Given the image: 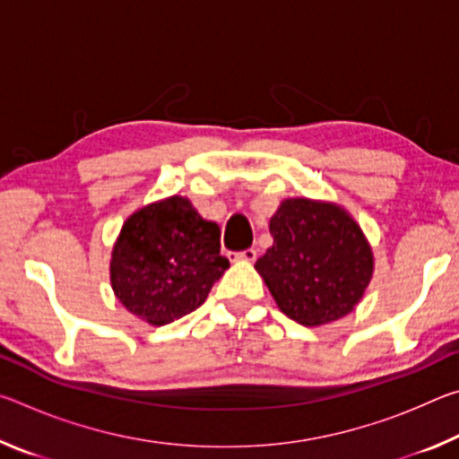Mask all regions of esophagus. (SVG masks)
Returning <instances> with one entry per match:
<instances>
[{
    "label": "esophagus",
    "instance_id": "obj_1",
    "mask_svg": "<svg viewBox=\"0 0 459 459\" xmlns=\"http://www.w3.org/2000/svg\"><path fill=\"white\" fill-rule=\"evenodd\" d=\"M235 259H240V261H255L257 259V251L255 248H245V251H238L235 253Z\"/></svg>",
    "mask_w": 459,
    "mask_h": 459
}]
</instances>
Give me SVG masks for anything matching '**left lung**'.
<instances>
[{
  "label": "left lung",
  "mask_w": 459,
  "mask_h": 459,
  "mask_svg": "<svg viewBox=\"0 0 459 459\" xmlns=\"http://www.w3.org/2000/svg\"><path fill=\"white\" fill-rule=\"evenodd\" d=\"M273 247L255 263L281 312L301 325L351 314L372 277V251L340 206L285 200L269 222Z\"/></svg>",
  "instance_id": "8db88e82"
}]
</instances>
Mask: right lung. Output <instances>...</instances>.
I'll return each mask as SVG.
<instances>
[{"mask_svg": "<svg viewBox=\"0 0 459 459\" xmlns=\"http://www.w3.org/2000/svg\"><path fill=\"white\" fill-rule=\"evenodd\" d=\"M224 269L221 229L202 219L188 198L172 196L123 224L113 247L111 285L131 314L164 325L204 304Z\"/></svg>", "mask_w": 459, "mask_h": 459, "instance_id": "obj_1", "label": "right lung"}]
</instances>
